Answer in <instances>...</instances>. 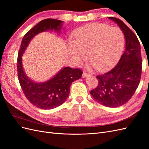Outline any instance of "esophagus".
<instances>
[{
	"mask_svg": "<svg viewBox=\"0 0 149 149\" xmlns=\"http://www.w3.org/2000/svg\"><path fill=\"white\" fill-rule=\"evenodd\" d=\"M89 74L86 71H83V78L86 77V76H89Z\"/></svg>",
	"mask_w": 149,
	"mask_h": 149,
	"instance_id": "1",
	"label": "esophagus"
}]
</instances>
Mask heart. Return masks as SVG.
I'll list each match as a JSON object with an SVG mask.
<instances>
[{"instance_id":"1","label":"heart","mask_w":149,"mask_h":149,"mask_svg":"<svg viewBox=\"0 0 149 149\" xmlns=\"http://www.w3.org/2000/svg\"><path fill=\"white\" fill-rule=\"evenodd\" d=\"M75 40L69 45L70 55L78 65L88 57L99 70L111 67L118 61L124 45V35L118 27L95 23L78 29Z\"/></svg>"}]
</instances>
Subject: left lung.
I'll return each instance as SVG.
<instances>
[{
	"mask_svg": "<svg viewBox=\"0 0 149 149\" xmlns=\"http://www.w3.org/2000/svg\"><path fill=\"white\" fill-rule=\"evenodd\" d=\"M124 33L125 49L114 67L96 76L97 87L90 94L94 100L109 107H117L128 102L136 92L142 74L141 45L132 30L118 18L110 17Z\"/></svg>",
	"mask_w": 149,
	"mask_h": 149,
	"instance_id": "left-lung-1",
	"label": "left lung"
}]
</instances>
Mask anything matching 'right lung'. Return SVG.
<instances>
[{
	"label": "right lung",
	"instance_id": "1",
	"mask_svg": "<svg viewBox=\"0 0 149 149\" xmlns=\"http://www.w3.org/2000/svg\"><path fill=\"white\" fill-rule=\"evenodd\" d=\"M62 22L52 19L40 21L24 36L18 53V79L22 91L30 102L42 109H51L62 104L69 95L71 83L81 78L83 71L79 68L65 67L48 81L35 83L24 73L22 65V56L34 36L47 30H54L59 32Z\"/></svg>",
	"mask_w": 149,
	"mask_h": 149
}]
</instances>
